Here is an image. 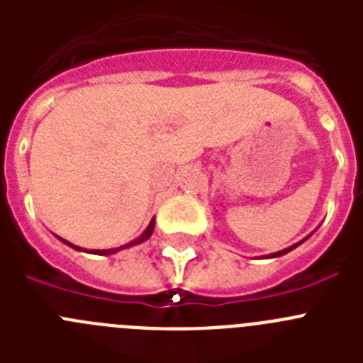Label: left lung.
<instances>
[{
	"mask_svg": "<svg viewBox=\"0 0 363 363\" xmlns=\"http://www.w3.org/2000/svg\"><path fill=\"white\" fill-rule=\"evenodd\" d=\"M307 238H309V236H307ZM306 238V240H307ZM306 240H301V242H298V243H294V245H291V247H287V249H284V251H278V252H272V255H269L267 258H278V256H284V255H287V252L289 251H293V249H296L298 245H301V243L306 242Z\"/></svg>",
	"mask_w": 363,
	"mask_h": 363,
	"instance_id": "obj_1",
	"label": "left lung"
}]
</instances>
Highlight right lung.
Here are the masks:
<instances>
[{"instance_id": "add662e5", "label": "right lung", "mask_w": 363, "mask_h": 363, "mask_svg": "<svg viewBox=\"0 0 363 363\" xmlns=\"http://www.w3.org/2000/svg\"><path fill=\"white\" fill-rule=\"evenodd\" d=\"M154 223H156V220H154V218H152L149 225H147V229L143 230V233L140 234V236H138L136 240H133V242H129V243H125V245H121V247H114V249H82V247L74 245V243L67 242V240L60 238V236H57V238L62 240L63 243H67V245H69V247H72V249H76V251L91 252V255H99V256H108V255H114V252H118V251H123V249H129V247L138 245V243H143V242H145V240H149L150 234H152V230H154Z\"/></svg>"}]
</instances>
